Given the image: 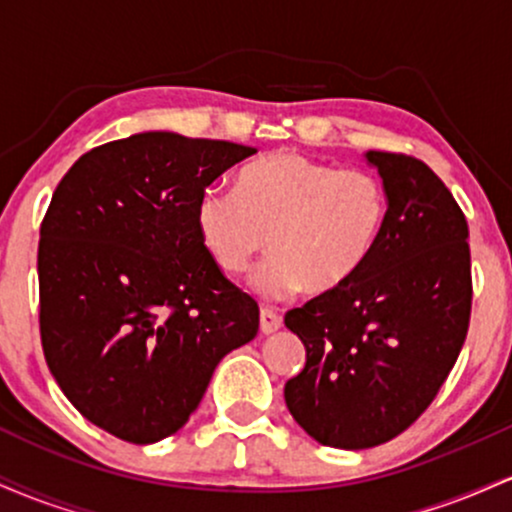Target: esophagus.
Returning <instances> with one entry per match:
<instances>
[{"instance_id": "1", "label": "esophagus", "mask_w": 512, "mask_h": 512, "mask_svg": "<svg viewBox=\"0 0 512 512\" xmlns=\"http://www.w3.org/2000/svg\"><path fill=\"white\" fill-rule=\"evenodd\" d=\"M281 327V315L274 308L260 310V330L262 334H274Z\"/></svg>"}]
</instances>
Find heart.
Instances as JSON below:
<instances>
[{"instance_id":"heart-1","label":"heart","mask_w":512,"mask_h":512,"mask_svg":"<svg viewBox=\"0 0 512 512\" xmlns=\"http://www.w3.org/2000/svg\"><path fill=\"white\" fill-rule=\"evenodd\" d=\"M387 211L383 180L370 170L276 151L240 170L236 190L207 187L195 221L226 274H243L267 243L272 255L252 274V289L284 301L301 289L325 293L346 284L378 248Z\"/></svg>"}]
</instances>
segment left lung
I'll use <instances>...</instances> for the list:
<instances>
[{
	"label": "left lung",
	"instance_id": "1",
	"mask_svg": "<svg viewBox=\"0 0 512 512\" xmlns=\"http://www.w3.org/2000/svg\"><path fill=\"white\" fill-rule=\"evenodd\" d=\"M390 197L378 248L339 289L284 322L305 346L286 407L317 443L363 450L414 424L443 387L472 313L469 228L419 158L368 151Z\"/></svg>",
	"mask_w": 512,
	"mask_h": 512
}]
</instances>
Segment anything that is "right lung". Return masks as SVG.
I'll return each mask as SVG.
<instances>
[{"label":"right lung","mask_w":512,"mask_h":512,"mask_svg":"<svg viewBox=\"0 0 512 512\" xmlns=\"http://www.w3.org/2000/svg\"><path fill=\"white\" fill-rule=\"evenodd\" d=\"M252 146L142 132L96 146L40 223V342L84 419L127 443L173 436L260 308L199 238V195Z\"/></svg>","instance_id":"right-lung-1"}]
</instances>
